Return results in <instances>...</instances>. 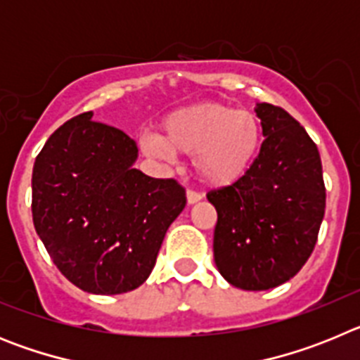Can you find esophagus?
<instances>
[{
    "mask_svg": "<svg viewBox=\"0 0 360 360\" xmlns=\"http://www.w3.org/2000/svg\"><path fill=\"white\" fill-rule=\"evenodd\" d=\"M200 200H202V195L200 193H196V191H187V203L189 205H195V203H198Z\"/></svg>",
    "mask_w": 360,
    "mask_h": 360,
    "instance_id": "1",
    "label": "esophagus"
}]
</instances>
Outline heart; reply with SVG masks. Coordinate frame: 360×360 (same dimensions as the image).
I'll use <instances>...</instances> for the list:
<instances>
[{
	"instance_id": "obj_1",
	"label": "heart",
	"mask_w": 360,
	"mask_h": 360,
	"mask_svg": "<svg viewBox=\"0 0 360 360\" xmlns=\"http://www.w3.org/2000/svg\"><path fill=\"white\" fill-rule=\"evenodd\" d=\"M263 136V122L256 113L209 101L167 113L158 136L144 139L142 148L162 158L193 157L200 182L221 189L236 186L252 171Z\"/></svg>"
}]
</instances>
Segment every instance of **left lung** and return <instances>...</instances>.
<instances>
[{
  "instance_id": "left-lung-1",
  "label": "left lung",
  "mask_w": 360,
  "mask_h": 360,
  "mask_svg": "<svg viewBox=\"0 0 360 360\" xmlns=\"http://www.w3.org/2000/svg\"><path fill=\"white\" fill-rule=\"evenodd\" d=\"M265 141L240 184L211 191L218 212L214 263L241 290H269L294 278L316 247L326 207L319 151L283 108L256 106Z\"/></svg>"
}]
</instances>
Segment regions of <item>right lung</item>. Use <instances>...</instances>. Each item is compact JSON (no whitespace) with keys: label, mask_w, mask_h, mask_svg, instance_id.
I'll return each mask as SVG.
<instances>
[{"label":"right lung","mask_w":360,"mask_h":360,"mask_svg":"<svg viewBox=\"0 0 360 360\" xmlns=\"http://www.w3.org/2000/svg\"><path fill=\"white\" fill-rule=\"evenodd\" d=\"M91 117L63 124L37 155L32 218L68 281L90 294H124L151 274L186 189L135 169V141Z\"/></svg>","instance_id":"right-lung-1"}]
</instances>
